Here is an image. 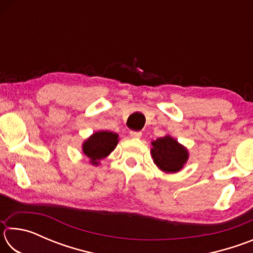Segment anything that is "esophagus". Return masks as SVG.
<instances>
[{"label": "esophagus", "mask_w": 253, "mask_h": 253, "mask_svg": "<svg viewBox=\"0 0 253 253\" xmlns=\"http://www.w3.org/2000/svg\"><path fill=\"white\" fill-rule=\"evenodd\" d=\"M130 137H131V138L138 139V138H140V137H142V132H140V131H130Z\"/></svg>", "instance_id": "1"}]
</instances>
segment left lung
I'll use <instances>...</instances> for the list:
<instances>
[{"label":"left lung","mask_w":253,"mask_h":253,"mask_svg":"<svg viewBox=\"0 0 253 253\" xmlns=\"http://www.w3.org/2000/svg\"><path fill=\"white\" fill-rule=\"evenodd\" d=\"M152 158L162 172L173 174L183 169L188 160V151L170 135L160 137L151 143Z\"/></svg>","instance_id":"8db88e82"}]
</instances>
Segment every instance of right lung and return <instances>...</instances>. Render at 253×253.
Returning a JSON list of instances; mask_svg holds the SVG:
<instances>
[{
	"instance_id": "obj_1",
	"label": "right lung",
	"mask_w": 253,
	"mask_h": 253,
	"mask_svg": "<svg viewBox=\"0 0 253 253\" xmlns=\"http://www.w3.org/2000/svg\"><path fill=\"white\" fill-rule=\"evenodd\" d=\"M119 142L117 132L99 130L93 132L83 143V153L89 158V163L93 166L100 164V160L109 155L116 148Z\"/></svg>"
}]
</instances>
